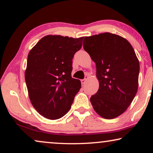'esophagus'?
Listing matches in <instances>:
<instances>
[{
  "label": "esophagus",
  "mask_w": 153,
  "mask_h": 153,
  "mask_svg": "<svg viewBox=\"0 0 153 153\" xmlns=\"http://www.w3.org/2000/svg\"><path fill=\"white\" fill-rule=\"evenodd\" d=\"M89 79V76H85V78L84 79H82L81 80V82H82V84H86V82L88 79Z\"/></svg>",
  "instance_id": "esophagus-1"
}]
</instances>
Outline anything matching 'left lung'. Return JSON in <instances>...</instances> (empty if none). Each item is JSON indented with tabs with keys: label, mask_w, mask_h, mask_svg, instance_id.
I'll return each mask as SVG.
<instances>
[{
	"label": "left lung",
	"mask_w": 153,
	"mask_h": 153,
	"mask_svg": "<svg viewBox=\"0 0 153 153\" xmlns=\"http://www.w3.org/2000/svg\"><path fill=\"white\" fill-rule=\"evenodd\" d=\"M83 47L96 64L99 88L90 98L102 118L117 117L127 110L138 91L140 64L126 38L109 32L84 38Z\"/></svg>",
	"instance_id": "8db88e82"
}]
</instances>
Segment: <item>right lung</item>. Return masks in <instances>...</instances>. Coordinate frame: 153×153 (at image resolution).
Masks as SVG:
<instances>
[{
	"label": "right lung",
	"mask_w": 153,
	"mask_h": 153,
	"mask_svg": "<svg viewBox=\"0 0 153 153\" xmlns=\"http://www.w3.org/2000/svg\"><path fill=\"white\" fill-rule=\"evenodd\" d=\"M84 37L47 35L27 56L25 79L31 103L41 115L55 120L71 108L81 82L71 77L72 59Z\"/></svg>",
	"instance_id": "add662e5"
}]
</instances>
